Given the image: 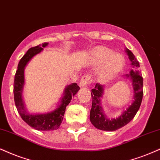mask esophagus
I'll return each mask as SVG.
<instances>
[{
    "label": "esophagus",
    "instance_id": "obj_1",
    "mask_svg": "<svg viewBox=\"0 0 160 160\" xmlns=\"http://www.w3.org/2000/svg\"><path fill=\"white\" fill-rule=\"evenodd\" d=\"M92 77L90 74H87L82 77V78L80 81V87L84 88V87H88L92 82Z\"/></svg>",
    "mask_w": 160,
    "mask_h": 160
}]
</instances>
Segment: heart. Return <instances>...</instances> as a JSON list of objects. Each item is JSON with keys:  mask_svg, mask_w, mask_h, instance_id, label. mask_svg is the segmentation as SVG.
<instances>
[{"mask_svg": "<svg viewBox=\"0 0 160 160\" xmlns=\"http://www.w3.org/2000/svg\"><path fill=\"white\" fill-rule=\"evenodd\" d=\"M90 57L96 64L103 63L99 71L102 80L108 81L115 77L122 70L125 64L124 58L105 47L98 46L90 51Z\"/></svg>", "mask_w": 160, "mask_h": 160, "instance_id": "b5f03b06", "label": "heart"}]
</instances>
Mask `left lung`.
Instances as JSON below:
<instances>
[{
    "label": "left lung",
    "mask_w": 160,
    "mask_h": 160,
    "mask_svg": "<svg viewBox=\"0 0 160 160\" xmlns=\"http://www.w3.org/2000/svg\"><path fill=\"white\" fill-rule=\"evenodd\" d=\"M125 52L131 62L133 69L124 78L130 79L132 82L134 96L133 102L121 115L116 118L110 119L104 113L102 107L101 98L104 93V86L96 84L95 88L90 90L92 96V108L90 110V120L93 126L98 129L106 131H114L127 125L134 118L140 108L143 96V78L139 70V63L136 59L131 50L126 48Z\"/></svg>",
    "instance_id": "8db88e82"
}]
</instances>
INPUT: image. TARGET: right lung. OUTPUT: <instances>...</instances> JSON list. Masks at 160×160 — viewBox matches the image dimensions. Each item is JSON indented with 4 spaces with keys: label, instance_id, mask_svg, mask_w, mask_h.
Masks as SVG:
<instances>
[{
    "label": "right lung",
    "instance_id": "obj_1",
    "mask_svg": "<svg viewBox=\"0 0 160 160\" xmlns=\"http://www.w3.org/2000/svg\"><path fill=\"white\" fill-rule=\"evenodd\" d=\"M49 43H43L29 49L18 63V70L14 81V99L18 112L26 123L37 131H55L58 129L64 119L66 107L70 103L72 96L80 90L76 83H72L65 88L63 96L57 108L45 113H29L25 107L22 92L24 87V70L29 61L37 54L42 52Z\"/></svg>",
    "mask_w": 160,
    "mask_h": 160
}]
</instances>
